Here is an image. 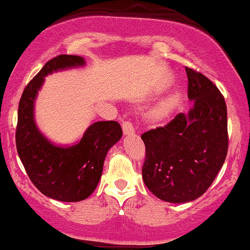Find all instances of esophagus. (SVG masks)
<instances>
[{"label":"esophagus","instance_id":"34e87169","mask_svg":"<svg viewBox=\"0 0 250 250\" xmlns=\"http://www.w3.org/2000/svg\"><path fill=\"white\" fill-rule=\"evenodd\" d=\"M122 127H123V132H124L125 136H131V134L134 133V127L130 120H125V122H123Z\"/></svg>","mask_w":250,"mask_h":250}]
</instances>
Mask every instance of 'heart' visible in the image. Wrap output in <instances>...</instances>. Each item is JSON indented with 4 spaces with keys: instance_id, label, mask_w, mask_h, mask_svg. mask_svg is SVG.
<instances>
[{
    "instance_id": "obj_1",
    "label": "heart",
    "mask_w": 250,
    "mask_h": 250,
    "mask_svg": "<svg viewBox=\"0 0 250 250\" xmlns=\"http://www.w3.org/2000/svg\"><path fill=\"white\" fill-rule=\"evenodd\" d=\"M175 103H177V99L175 98H169V99H167L166 102L161 103L159 106L155 108L154 116L158 117V118H160V117H164V116H166V114H168L169 112H171L173 106L175 105Z\"/></svg>"
}]
</instances>
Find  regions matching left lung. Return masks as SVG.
Listing matches in <instances>:
<instances>
[{
	"mask_svg": "<svg viewBox=\"0 0 250 250\" xmlns=\"http://www.w3.org/2000/svg\"><path fill=\"white\" fill-rule=\"evenodd\" d=\"M188 98L194 105L165 126L142 134L146 157L143 179L157 198L183 204L204 194L226 160L227 106L218 87L186 67Z\"/></svg>",
	"mask_w": 250,
	"mask_h": 250,
	"instance_id": "left-lung-1",
	"label": "left lung"
}]
</instances>
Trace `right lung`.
Instances as JSON below:
<instances>
[{"label":"right lung","instance_id":"add662e5","mask_svg":"<svg viewBox=\"0 0 250 250\" xmlns=\"http://www.w3.org/2000/svg\"><path fill=\"white\" fill-rule=\"evenodd\" d=\"M84 64L83 57L73 55H60L46 62L25 86L19 104L17 153L37 189L58 201L77 202L92 194L101 180L107 151L123 136L118 122H97L78 144L62 147L50 143L35 124V99L44 77Z\"/></svg>","mask_w":250,"mask_h":250}]
</instances>
